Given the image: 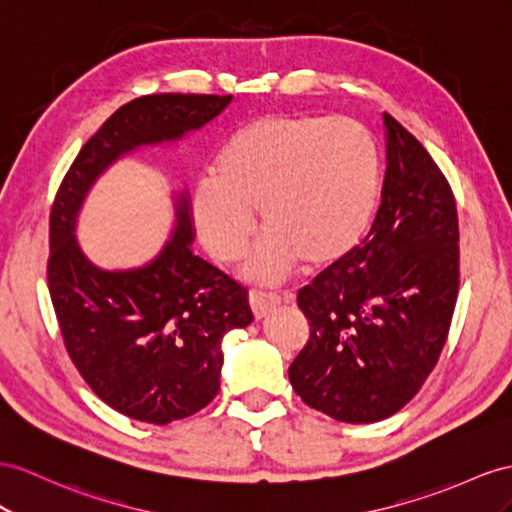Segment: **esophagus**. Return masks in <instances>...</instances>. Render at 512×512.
I'll use <instances>...</instances> for the list:
<instances>
[{"instance_id":"34e87169","label":"esophagus","mask_w":512,"mask_h":512,"mask_svg":"<svg viewBox=\"0 0 512 512\" xmlns=\"http://www.w3.org/2000/svg\"><path fill=\"white\" fill-rule=\"evenodd\" d=\"M248 300H251V309L255 313V318H266L268 313L281 305V303H287V300H292V296H281V294H274V292H261V290H251V294H248Z\"/></svg>"}]
</instances>
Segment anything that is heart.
<instances>
[{"instance_id":"b5f03b06","label":"heart","mask_w":512,"mask_h":512,"mask_svg":"<svg viewBox=\"0 0 512 512\" xmlns=\"http://www.w3.org/2000/svg\"><path fill=\"white\" fill-rule=\"evenodd\" d=\"M378 151L346 116H261L235 129L216 157L214 177L194 192L201 240L218 261H238L255 231H268L244 274L277 281L298 259L324 268L350 255L370 227L378 194Z\"/></svg>"}]
</instances>
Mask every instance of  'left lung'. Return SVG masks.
<instances>
[{"label": "left lung", "mask_w": 512, "mask_h": 512, "mask_svg": "<svg viewBox=\"0 0 512 512\" xmlns=\"http://www.w3.org/2000/svg\"><path fill=\"white\" fill-rule=\"evenodd\" d=\"M381 207L361 246L298 292L309 342L290 383L311 409L370 424L398 413L435 370L458 296V214L448 179L385 114Z\"/></svg>", "instance_id": "1"}]
</instances>
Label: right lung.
<instances>
[{"instance_id": "add662e5", "label": "right lung", "mask_w": 512, "mask_h": 512, "mask_svg": "<svg viewBox=\"0 0 512 512\" xmlns=\"http://www.w3.org/2000/svg\"><path fill=\"white\" fill-rule=\"evenodd\" d=\"M231 95H147L99 127L56 192L49 216L47 285L71 361L97 396L138 422L190 417L220 389L222 337L251 324L248 290L192 253L186 194L175 229L151 264L101 270L75 238L97 177L142 144L179 140L209 123Z\"/></svg>"}]
</instances>
